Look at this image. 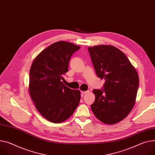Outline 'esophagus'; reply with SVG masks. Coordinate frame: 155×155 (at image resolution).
<instances>
[{
  "instance_id": "1",
  "label": "esophagus",
  "mask_w": 155,
  "mask_h": 155,
  "mask_svg": "<svg viewBox=\"0 0 155 155\" xmlns=\"http://www.w3.org/2000/svg\"><path fill=\"white\" fill-rule=\"evenodd\" d=\"M89 92V91H81V96L82 97L85 94H86V93H87V92Z\"/></svg>"
}]
</instances>
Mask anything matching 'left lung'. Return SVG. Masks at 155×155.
<instances>
[{"mask_svg": "<svg viewBox=\"0 0 155 155\" xmlns=\"http://www.w3.org/2000/svg\"><path fill=\"white\" fill-rule=\"evenodd\" d=\"M98 77L105 79L102 89H94L96 99L91 109L100 121L115 124L124 119L135 103L139 78L126 55L111 45L89 47Z\"/></svg>", "mask_w": 155, "mask_h": 155, "instance_id": "left-lung-1", "label": "left lung"}]
</instances>
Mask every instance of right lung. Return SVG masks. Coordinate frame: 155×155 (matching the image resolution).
I'll return each instance as SVG.
<instances>
[{"label": "right lung", "instance_id": "1", "mask_svg": "<svg viewBox=\"0 0 155 155\" xmlns=\"http://www.w3.org/2000/svg\"><path fill=\"white\" fill-rule=\"evenodd\" d=\"M80 46L59 41L43 50L33 60L29 74V92L35 107L48 121L58 124L74 113L81 99L79 90L63 84L73 54Z\"/></svg>", "mask_w": 155, "mask_h": 155}]
</instances>
